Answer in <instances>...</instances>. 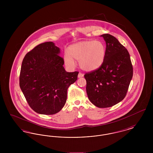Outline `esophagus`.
Instances as JSON below:
<instances>
[{"label":"esophagus","mask_w":153,"mask_h":153,"mask_svg":"<svg viewBox=\"0 0 153 153\" xmlns=\"http://www.w3.org/2000/svg\"><path fill=\"white\" fill-rule=\"evenodd\" d=\"M84 76V74H82V73H79V74H78V77L79 78H81V77H82Z\"/></svg>","instance_id":"34e87169"}]
</instances>
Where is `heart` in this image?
<instances>
[{"instance_id": "obj_1", "label": "heart", "mask_w": 153, "mask_h": 153, "mask_svg": "<svg viewBox=\"0 0 153 153\" xmlns=\"http://www.w3.org/2000/svg\"><path fill=\"white\" fill-rule=\"evenodd\" d=\"M64 55V62L67 66H75L74 59L79 60L80 68L87 72L99 69L103 64L106 54L104 45L99 41L88 40L71 45Z\"/></svg>"}]
</instances>
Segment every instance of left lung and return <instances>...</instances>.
<instances>
[{
	"mask_svg": "<svg viewBox=\"0 0 153 153\" xmlns=\"http://www.w3.org/2000/svg\"><path fill=\"white\" fill-rule=\"evenodd\" d=\"M106 43L104 62L97 70L86 73L87 94L99 108L112 107L126 96L133 75L130 54L115 36L102 34Z\"/></svg>",
	"mask_w": 153,
	"mask_h": 153,
	"instance_id": "left-lung-1",
	"label": "left lung"
}]
</instances>
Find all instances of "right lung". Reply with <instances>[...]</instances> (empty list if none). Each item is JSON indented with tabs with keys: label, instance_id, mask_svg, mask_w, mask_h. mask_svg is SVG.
Instances as JSON below:
<instances>
[{
	"label": "right lung",
	"instance_id": "add662e5",
	"mask_svg": "<svg viewBox=\"0 0 153 153\" xmlns=\"http://www.w3.org/2000/svg\"><path fill=\"white\" fill-rule=\"evenodd\" d=\"M59 48L52 42L39 44L22 61L19 85L31 109L43 115H53L65 104L67 90L79 72H67Z\"/></svg>",
	"mask_w": 153,
	"mask_h": 153
}]
</instances>
